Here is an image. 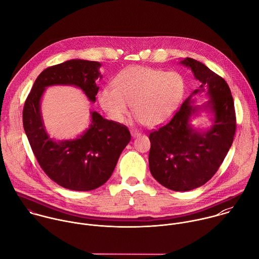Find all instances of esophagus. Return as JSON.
<instances>
[{"label":"esophagus","instance_id":"esophagus-1","mask_svg":"<svg viewBox=\"0 0 259 259\" xmlns=\"http://www.w3.org/2000/svg\"><path fill=\"white\" fill-rule=\"evenodd\" d=\"M131 136H132L133 138L138 137V136H140V132L137 131V130H131Z\"/></svg>","mask_w":259,"mask_h":259}]
</instances>
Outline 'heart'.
Wrapping results in <instances>:
<instances>
[{"instance_id": "b5f03b06", "label": "heart", "mask_w": 259, "mask_h": 259, "mask_svg": "<svg viewBox=\"0 0 259 259\" xmlns=\"http://www.w3.org/2000/svg\"><path fill=\"white\" fill-rule=\"evenodd\" d=\"M114 88L99 91L98 101L110 119L123 123L131 105L136 118L154 127L168 120L180 107L185 95V81L175 71L134 65L122 70L113 81Z\"/></svg>"}]
</instances>
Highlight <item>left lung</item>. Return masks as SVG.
Returning <instances> with one entry per match:
<instances>
[{"label":"left lung","mask_w":259,"mask_h":259,"mask_svg":"<svg viewBox=\"0 0 259 259\" xmlns=\"http://www.w3.org/2000/svg\"><path fill=\"white\" fill-rule=\"evenodd\" d=\"M181 64L190 68L200 87L183 103L166 125L149 134V169L163 187L187 192L205 185L216 174L234 139L236 117L227 82L204 63L187 57ZM209 100L195 106L196 98ZM201 110L211 114V125L197 128L191 119Z\"/></svg>","instance_id":"8db88e82"}]
</instances>
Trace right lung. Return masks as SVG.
Masks as SVG:
<instances>
[{
  "mask_svg": "<svg viewBox=\"0 0 259 259\" xmlns=\"http://www.w3.org/2000/svg\"><path fill=\"white\" fill-rule=\"evenodd\" d=\"M101 63L70 59L44 69L36 78L23 109V126L32 151L44 172L57 185L72 191H92L112 176L121 152L131 140L128 128L91 112V124L74 139L55 140L46 131L41 99L46 88L71 85L96 102L103 75Z\"/></svg>",
  "mask_w": 259,
  "mask_h": 259,
  "instance_id": "1",
  "label": "right lung"
}]
</instances>
